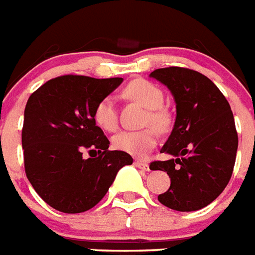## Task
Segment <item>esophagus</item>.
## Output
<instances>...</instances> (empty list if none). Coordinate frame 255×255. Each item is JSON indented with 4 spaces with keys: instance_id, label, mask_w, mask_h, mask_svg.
I'll return each instance as SVG.
<instances>
[{
    "instance_id": "1",
    "label": "esophagus",
    "mask_w": 255,
    "mask_h": 255,
    "mask_svg": "<svg viewBox=\"0 0 255 255\" xmlns=\"http://www.w3.org/2000/svg\"><path fill=\"white\" fill-rule=\"evenodd\" d=\"M134 166L138 167V168H140V170H144V171L150 170V167H148V163L142 162V160H135V162H134Z\"/></svg>"
}]
</instances>
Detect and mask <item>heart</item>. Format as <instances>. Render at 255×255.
I'll use <instances>...</instances> for the list:
<instances>
[{"instance_id": "b5f03b06", "label": "heart", "mask_w": 255, "mask_h": 255, "mask_svg": "<svg viewBox=\"0 0 255 255\" xmlns=\"http://www.w3.org/2000/svg\"><path fill=\"white\" fill-rule=\"evenodd\" d=\"M126 95L147 108L148 112L146 116L147 124H152L156 129L162 131L167 129L170 120L166 112L160 108L164 101V95L159 87L143 79H138L128 85ZM93 120L96 125L103 130L113 131L117 129V108L113 96H105L96 104ZM156 142H158V133L154 128H146L142 130H122L112 139V143L117 150L138 158H142L151 151L156 146Z\"/></svg>"}]
</instances>
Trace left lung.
<instances>
[{
	"label": "left lung",
	"mask_w": 255,
	"mask_h": 255,
	"mask_svg": "<svg viewBox=\"0 0 255 255\" xmlns=\"http://www.w3.org/2000/svg\"><path fill=\"white\" fill-rule=\"evenodd\" d=\"M150 77L166 85L176 104L174 129L160 150L172 158L150 164L171 179L158 200L174 211H199L219 197L233 172L238 137L231 105L197 71L168 67Z\"/></svg>",
	"instance_id": "8db88e82"
}]
</instances>
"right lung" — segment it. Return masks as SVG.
Listing matches in <instances>:
<instances>
[{"mask_svg": "<svg viewBox=\"0 0 255 255\" xmlns=\"http://www.w3.org/2000/svg\"><path fill=\"white\" fill-rule=\"evenodd\" d=\"M122 77L66 75L36 89L24 108L22 147L28 182L47 204L64 213L93 208L133 158L109 151V139L96 125V104ZM87 149L90 158L82 154Z\"/></svg>", "mask_w": 255, "mask_h": 255, "instance_id": "obj_1", "label": "right lung"}]
</instances>
